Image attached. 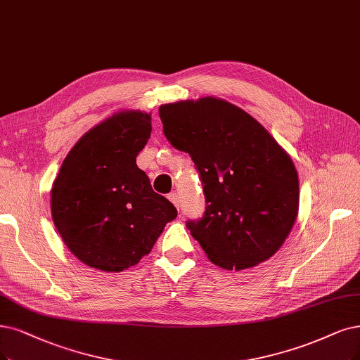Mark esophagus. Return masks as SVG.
Here are the masks:
<instances>
[{
	"label": "esophagus",
	"mask_w": 360,
	"mask_h": 360,
	"mask_svg": "<svg viewBox=\"0 0 360 360\" xmlns=\"http://www.w3.org/2000/svg\"><path fill=\"white\" fill-rule=\"evenodd\" d=\"M167 197H169V200H170L173 205H175L176 207H179V197H178L176 193H170Z\"/></svg>",
	"instance_id": "esophagus-1"
}]
</instances>
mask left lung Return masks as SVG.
Wrapping results in <instances>:
<instances>
[{"mask_svg":"<svg viewBox=\"0 0 360 360\" xmlns=\"http://www.w3.org/2000/svg\"><path fill=\"white\" fill-rule=\"evenodd\" d=\"M167 141L188 153L200 175L206 210L187 229L225 270L267 261L298 215V173L288 153L254 117L217 98L158 108Z\"/></svg>","mask_w":360,"mask_h":360,"instance_id":"left-lung-1","label":"left lung"}]
</instances>
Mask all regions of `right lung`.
I'll return each instance as SVG.
<instances>
[{
	"label": "right lung",
	"instance_id": "add662e5",
	"mask_svg": "<svg viewBox=\"0 0 360 360\" xmlns=\"http://www.w3.org/2000/svg\"><path fill=\"white\" fill-rule=\"evenodd\" d=\"M150 135V114H114L74 145L53 182V222L89 267L118 273L138 264L178 215L136 166Z\"/></svg>",
	"mask_w": 360,
	"mask_h": 360
}]
</instances>
